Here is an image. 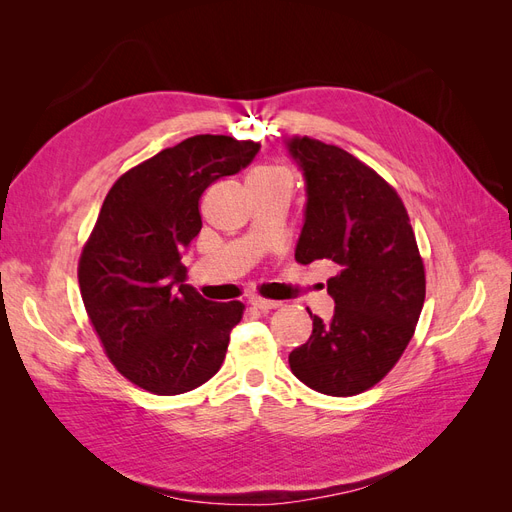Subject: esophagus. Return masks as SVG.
<instances>
[{
	"instance_id": "obj_1",
	"label": "esophagus",
	"mask_w": 512,
	"mask_h": 512,
	"mask_svg": "<svg viewBox=\"0 0 512 512\" xmlns=\"http://www.w3.org/2000/svg\"><path fill=\"white\" fill-rule=\"evenodd\" d=\"M250 303H252L256 309H262V312H269V309L280 307V301H271V299H262V297H254Z\"/></svg>"
}]
</instances>
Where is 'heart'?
<instances>
[{
    "label": "heart",
    "instance_id": "1",
    "mask_svg": "<svg viewBox=\"0 0 512 512\" xmlns=\"http://www.w3.org/2000/svg\"><path fill=\"white\" fill-rule=\"evenodd\" d=\"M254 183H286L290 185V175L288 170H284L282 166H258L256 170H252L250 177H247V185Z\"/></svg>",
    "mask_w": 512,
    "mask_h": 512
}]
</instances>
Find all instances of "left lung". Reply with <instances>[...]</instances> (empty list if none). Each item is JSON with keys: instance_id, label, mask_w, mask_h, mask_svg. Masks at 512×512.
<instances>
[{"instance_id": "8db88e82", "label": "left lung", "mask_w": 512, "mask_h": 512, "mask_svg": "<svg viewBox=\"0 0 512 512\" xmlns=\"http://www.w3.org/2000/svg\"><path fill=\"white\" fill-rule=\"evenodd\" d=\"M307 183L305 224L294 260H329L335 314L288 356L292 374L333 397L378 384L414 335L425 303V265L404 200L391 183L342 147L292 138Z\"/></svg>"}]
</instances>
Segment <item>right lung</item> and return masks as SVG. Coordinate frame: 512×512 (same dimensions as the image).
<instances>
[{"label":"right lung","instance_id":"right-lung-1","mask_svg":"<svg viewBox=\"0 0 512 512\" xmlns=\"http://www.w3.org/2000/svg\"><path fill=\"white\" fill-rule=\"evenodd\" d=\"M260 143L198 134L123 173L79 258L81 297L108 359L153 395H181L224 363L241 301L183 284L181 252L200 232L198 200L254 160Z\"/></svg>","mask_w":512,"mask_h":512}]
</instances>
